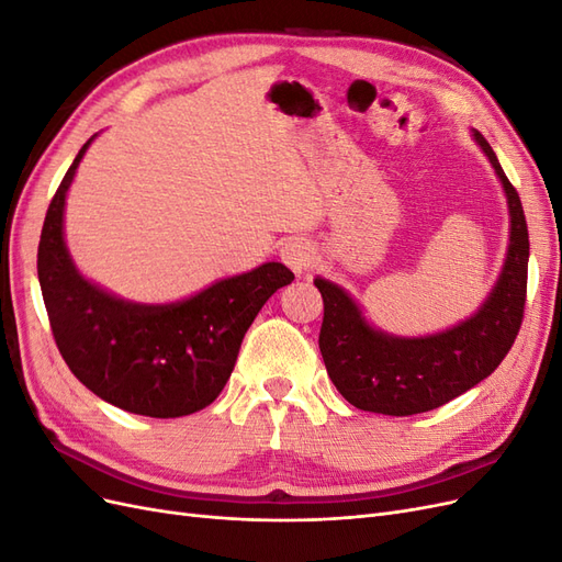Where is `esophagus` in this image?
<instances>
[{
  "label": "esophagus",
  "mask_w": 562,
  "mask_h": 562,
  "mask_svg": "<svg viewBox=\"0 0 562 562\" xmlns=\"http://www.w3.org/2000/svg\"><path fill=\"white\" fill-rule=\"evenodd\" d=\"M281 258H283V262L288 267L293 269L295 277H302V274H307V271L314 267V262H316V248L307 239H293V241H288L281 248Z\"/></svg>",
  "instance_id": "1"
}]
</instances>
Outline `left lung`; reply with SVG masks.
<instances>
[{"mask_svg": "<svg viewBox=\"0 0 562 562\" xmlns=\"http://www.w3.org/2000/svg\"><path fill=\"white\" fill-rule=\"evenodd\" d=\"M471 135L495 168L508 209L504 265L479 310L446 330L391 335L368 321L342 285L314 279L323 297V363L339 394L359 411L394 417L434 411L492 375L520 330L530 260L525 213L495 151L479 131L471 128Z\"/></svg>", "mask_w": 562, "mask_h": 562, "instance_id": "8db88e82", "label": "left lung"}]
</instances>
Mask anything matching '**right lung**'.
Returning <instances> with one entry per match:
<instances>
[{
	"instance_id": "obj_1",
	"label": "right lung",
	"mask_w": 562,
	"mask_h": 562,
	"mask_svg": "<svg viewBox=\"0 0 562 562\" xmlns=\"http://www.w3.org/2000/svg\"><path fill=\"white\" fill-rule=\"evenodd\" d=\"M87 140L46 211L37 274L56 345L75 378L95 396L145 417H184L225 389L244 335L293 271L265 262L220 279L178 302L119 297L77 267L65 241V203Z\"/></svg>"
}]
</instances>
